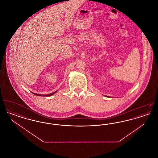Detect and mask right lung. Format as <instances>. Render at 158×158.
<instances>
[{"label": "right lung", "instance_id": "1", "mask_svg": "<svg viewBox=\"0 0 158 158\" xmlns=\"http://www.w3.org/2000/svg\"><path fill=\"white\" fill-rule=\"evenodd\" d=\"M57 91H55V92H54L53 93H52V94H47V95H41V94H35V93H34V92H32L33 94H34V95H37V96H43V97H50V96H52V95H53V94H54Z\"/></svg>", "mask_w": 158, "mask_h": 158}]
</instances>
